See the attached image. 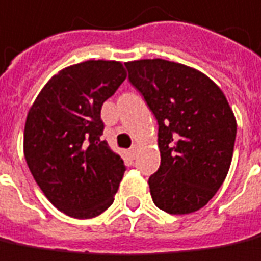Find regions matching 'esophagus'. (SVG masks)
Masks as SVG:
<instances>
[{
  "instance_id": "34e87169",
  "label": "esophagus",
  "mask_w": 261,
  "mask_h": 261,
  "mask_svg": "<svg viewBox=\"0 0 261 261\" xmlns=\"http://www.w3.org/2000/svg\"><path fill=\"white\" fill-rule=\"evenodd\" d=\"M138 151H139V146H138V145H134V146L130 148V155H132V158H135V156L138 155Z\"/></svg>"
}]
</instances>
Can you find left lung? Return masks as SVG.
Wrapping results in <instances>:
<instances>
[{
  "instance_id": "8db88e82",
  "label": "left lung",
  "mask_w": 261,
  "mask_h": 261,
  "mask_svg": "<svg viewBox=\"0 0 261 261\" xmlns=\"http://www.w3.org/2000/svg\"><path fill=\"white\" fill-rule=\"evenodd\" d=\"M129 82L158 120L161 165L149 176L155 205L169 214L202 208L224 182L237 123L205 74L162 59L129 61Z\"/></svg>"
}]
</instances>
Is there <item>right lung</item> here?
Returning <instances> with one entry per match:
<instances>
[{"label": "right lung", "mask_w": 261, "mask_h": 261, "mask_svg": "<svg viewBox=\"0 0 261 261\" xmlns=\"http://www.w3.org/2000/svg\"><path fill=\"white\" fill-rule=\"evenodd\" d=\"M125 79L119 61H83L50 79L30 108L24 156L45 197L67 216L93 218L115 200L126 167L100 139V110Z\"/></svg>", "instance_id": "1"}]
</instances>
